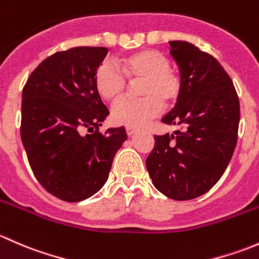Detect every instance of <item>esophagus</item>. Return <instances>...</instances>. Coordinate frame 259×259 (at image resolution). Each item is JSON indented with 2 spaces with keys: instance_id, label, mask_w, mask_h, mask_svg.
Masks as SVG:
<instances>
[{
  "instance_id": "1",
  "label": "esophagus",
  "mask_w": 259,
  "mask_h": 259,
  "mask_svg": "<svg viewBox=\"0 0 259 259\" xmlns=\"http://www.w3.org/2000/svg\"><path fill=\"white\" fill-rule=\"evenodd\" d=\"M135 133H137V129H135V127L126 126V134L129 135V137H132V135H134Z\"/></svg>"
}]
</instances>
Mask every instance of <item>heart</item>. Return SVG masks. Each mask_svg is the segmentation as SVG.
I'll return each instance as SVG.
<instances>
[{"instance_id":"obj_1","label":"heart","mask_w":259,"mask_h":259,"mask_svg":"<svg viewBox=\"0 0 259 259\" xmlns=\"http://www.w3.org/2000/svg\"><path fill=\"white\" fill-rule=\"evenodd\" d=\"M119 67L110 62L100 65L95 74V88L105 100L117 101L125 94L127 82L138 83L139 100L125 99L113 108L115 122L126 126H143L158 116L163 106H171L182 95V79L170 69L168 57L156 50L146 49L119 60Z\"/></svg>"}]
</instances>
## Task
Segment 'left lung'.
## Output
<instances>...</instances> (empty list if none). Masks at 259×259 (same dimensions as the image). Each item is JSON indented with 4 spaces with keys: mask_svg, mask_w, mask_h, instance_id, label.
I'll use <instances>...</instances> for the list:
<instances>
[{
    "mask_svg": "<svg viewBox=\"0 0 259 259\" xmlns=\"http://www.w3.org/2000/svg\"><path fill=\"white\" fill-rule=\"evenodd\" d=\"M169 46L183 90L161 121L178 130L154 135L146 169L165 197L189 200L211 189L231 161L238 135L239 99L231 77L211 55L187 41H169Z\"/></svg>",
    "mask_w": 259,
    "mask_h": 259,
    "instance_id": "1",
    "label": "left lung"
}]
</instances>
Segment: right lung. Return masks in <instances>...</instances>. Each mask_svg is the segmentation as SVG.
<instances>
[{
    "instance_id": "1",
    "label": "right lung",
    "mask_w": 259,
    "mask_h": 259,
    "mask_svg": "<svg viewBox=\"0 0 259 259\" xmlns=\"http://www.w3.org/2000/svg\"><path fill=\"white\" fill-rule=\"evenodd\" d=\"M109 50L72 48L44 60L22 90L21 140L41 185L59 199L81 202L108 180L124 126L99 133L109 110L95 74ZM83 128L96 129L83 136Z\"/></svg>"
}]
</instances>
